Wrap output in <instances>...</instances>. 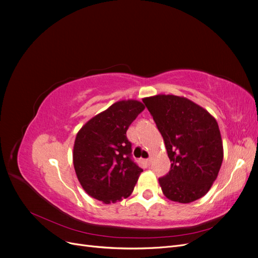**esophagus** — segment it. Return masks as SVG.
Listing matches in <instances>:
<instances>
[{
  "mask_svg": "<svg viewBox=\"0 0 258 258\" xmlns=\"http://www.w3.org/2000/svg\"><path fill=\"white\" fill-rule=\"evenodd\" d=\"M143 166L145 167V168H147L148 166H150V159H143Z\"/></svg>",
  "mask_w": 258,
  "mask_h": 258,
  "instance_id": "obj_1",
  "label": "esophagus"
}]
</instances>
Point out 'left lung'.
<instances>
[{"label":"left lung","mask_w":258,"mask_h":258,"mask_svg":"<svg viewBox=\"0 0 258 258\" xmlns=\"http://www.w3.org/2000/svg\"><path fill=\"white\" fill-rule=\"evenodd\" d=\"M163 138L170 171L158 181L165 196L189 204L209 191L223 162L221 132L214 117L192 101L172 95L143 99Z\"/></svg>","instance_id":"left-lung-1"}]
</instances>
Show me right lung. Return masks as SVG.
Wrapping results in <instances>:
<instances>
[{
  "label": "right lung",
  "instance_id": "right-lung-1",
  "mask_svg": "<svg viewBox=\"0 0 258 258\" xmlns=\"http://www.w3.org/2000/svg\"><path fill=\"white\" fill-rule=\"evenodd\" d=\"M144 105L118 101L82 127L76 136L73 163L77 178L89 196L104 204L129 197L142 169L132 159L127 130Z\"/></svg>",
  "mask_w": 258,
  "mask_h": 258
}]
</instances>
